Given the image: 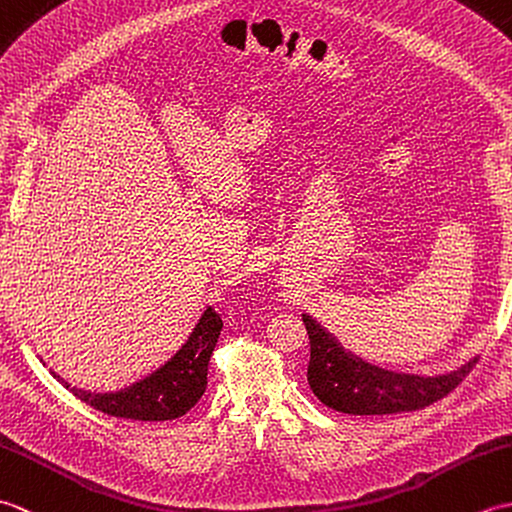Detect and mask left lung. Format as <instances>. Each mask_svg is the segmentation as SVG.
I'll use <instances>...</instances> for the list:
<instances>
[{"label": "left lung", "mask_w": 512, "mask_h": 512, "mask_svg": "<svg viewBox=\"0 0 512 512\" xmlns=\"http://www.w3.org/2000/svg\"><path fill=\"white\" fill-rule=\"evenodd\" d=\"M310 339L308 385L325 407L352 416H387L433 405L471 374L477 358L440 376L396 374L347 352L334 336L301 314Z\"/></svg>", "instance_id": "8db88e82"}]
</instances>
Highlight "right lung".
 <instances>
[{
	"label": "right lung",
	"instance_id": "obj_1",
	"mask_svg": "<svg viewBox=\"0 0 512 512\" xmlns=\"http://www.w3.org/2000/svg\"><path fill=\"white\" fill-rule=\"evenodd\" d=\"M222 317L213 308H206L182 350L162 365L158 372L118 394H85L72 389L85 405L107 416L125 420L160 422L173 420L187 413L206 391V374L215 343L222 332ZM70 387V385H65Z\"/></svg>",
	"mask_w": 512,
	"mask_h": 512
}]
</instances>
